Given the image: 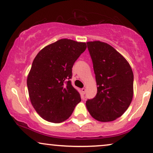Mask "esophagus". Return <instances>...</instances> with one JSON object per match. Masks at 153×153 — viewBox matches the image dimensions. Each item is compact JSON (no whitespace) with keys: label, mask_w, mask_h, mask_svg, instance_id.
<instances>
[{"label":"esophagus","mask_w":153,"mask_h":153,"mask_svg":"<svg viewBox=\"0 0 153 153\" xmlns=\"http://www.w3.org/2000/svg\"><path fill=\"white\" fill-rule=\"evenodd\" d=\"M81 91H82V93L83 94H85V92H86V89L85 88H82V90H81Z\"/></svg>","instance_id":"1"}]
</instances>
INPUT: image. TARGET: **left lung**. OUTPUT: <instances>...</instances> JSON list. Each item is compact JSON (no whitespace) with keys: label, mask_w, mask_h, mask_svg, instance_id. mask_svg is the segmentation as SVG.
I'll list each match as a JSON object with an SVG mask.
<instances>
[{"label":"left lung","mask_w":153,"mask_h":153,"mask_svg":"<svg viewBox=\"0 0 153 153\" xmlns=\"http://www.w3.org/2000/svg\"><path fill=\"white\" fill-rule=\"evenodd\" d=\"M97 86L86 102L89 113L101 122L114 121L128 109L133 96V73L126 59L105 42H87Z\"/></svg>","instance_id":"8db88e82"}]
</instances>
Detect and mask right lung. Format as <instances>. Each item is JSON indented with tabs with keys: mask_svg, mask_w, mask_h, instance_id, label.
Returning <instances> with one entry per match:
<instances>
[{
	"mask_svg": "<svg viewBox=\"0 0 153 153\" xmlns=\"http://www.w3.org/2000/svg\"><path fill=\"white\" fill-rule=\"evenodd\" d=\"M86 48L85 42L61 39L45 46L34 58L27 84L31 103L42 119L63 122L81 101L69 79L73 64Z\"/></svg>",
	"mask_w": 153,
	"mask_h": 153,
	"instance_id": "obj_1",
	"label": "right lung"
}]
</instances>
